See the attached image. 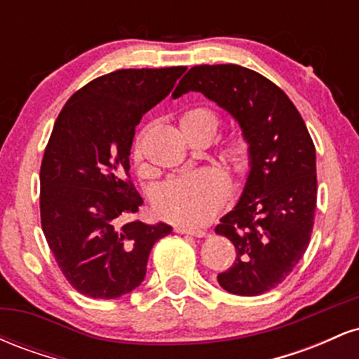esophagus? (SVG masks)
Instances as JSON below:
<instances>
[{
    "label": "esophagus",
    "instance_id": "34e87169",
    "mask_svg": "<svg viewBox=\"0 0 359 359\" xmlns=\"http://www.w3.org/2000/svg\"><path fill=\"white\" fill-rule=\"evenodd\" d=\"M174 231L179 233V234H189V236H196V238H203V236H205L204 229L187 228V226H175Z\"/></svg>",
    "mask_w": 359,
    "mask_h": 359
}]
</instances>
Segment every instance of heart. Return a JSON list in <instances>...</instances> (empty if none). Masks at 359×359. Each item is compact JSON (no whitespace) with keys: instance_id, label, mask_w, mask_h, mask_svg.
<instances>
[{"instance_id":"obj_1","label":"heart","mask_w":359,"mask_h":359,"mask_svg":"<svg viewBox=\"0 0 359 359\" xmlns=\"http://www.w3.org/2000/svg\"><path fill=\"white\" fill-rule=\"evenodd\" d=\"M180 131L185 138L196 135L214 137L217 130V114L212 109L197 106L187 109L179 118ZM250 145L245 137L233 135L222 143L221 156L234 168H245L248 162ZM135 165L143 162V137L138 135L131 147ZM229 185L226 177L216 170H197L177 175L160 185L155 194V211L163 219L180 226H203L221 211L228 199Z\"/></svg>"}]
</instances>
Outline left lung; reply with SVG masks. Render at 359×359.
<instances>
[{
  "label": "left lung",
  "mask_w": 359,
  "mask_h": 359,
  "mask_svg": "<svg viewBox=\"0 0 359 359\" xmlns=\"http://www.w3.org/2000/svg\"><path fill=\"white\" fill-rule=\"evenodd\" d=\"M203 93L240 123L250 145V174L216 233L236 248L217 275L229 294L253 297L285 280L306 253L317 203L316 148L306 123L277 84L234 64L196 65L174 97Z\"/></svg>",
  "instance_id": "left-lung-1"
}]
</instances>
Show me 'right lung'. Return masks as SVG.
<instances>
[{
  "label": "right lung",
  "mask_w": 359,
  "mask_h": 359,
  "mask_svg": "<svg viewBox=\"0 0 359 359\" xmlns=\"http://www.w3.org/2000/svg\"><path fill=\"white\" fill-rule=\"evenodd\" d=\"M185 67L119 69L90 81L62 108L40 167V219L65 280L90 299H118L147 273L165 222L128 221L143 199L130 180V150L143 114Z\"/></svg>",
  "instance_id": "obj_1"
}]
</instances>
